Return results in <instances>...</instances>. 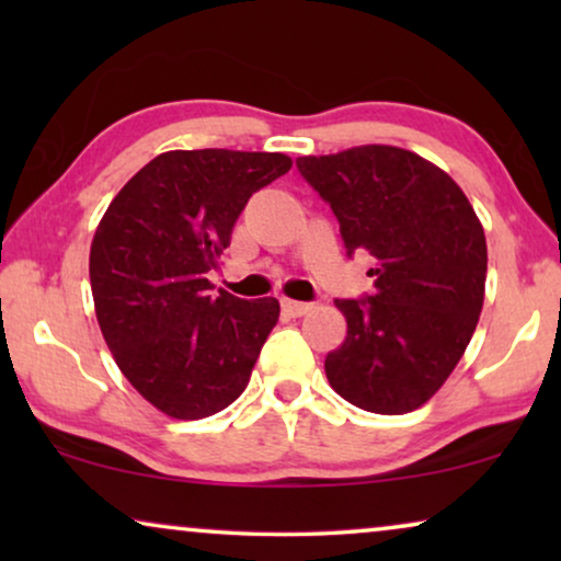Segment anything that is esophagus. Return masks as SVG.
<instances>
[{
    "instance_id": "1",
    "label": "esophagus",
    "mask_w": 561,
    "mask_h": 561,
    "mask_svg": "<svg viewBox=\"0 0 561 561\" xmlns=\"http://www.w3.org/2000/svg\"><path fill=\"white\" fill-rule=\"evenodd\" d=\"M283 306V313H288V317H304V313L311 311V304H304V301H290V298H283L280 301Z\"/></svg>"
}]
</instances>
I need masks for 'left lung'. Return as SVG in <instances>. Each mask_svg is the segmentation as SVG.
<instances>
[{"instance_id": "obj_1", "label": "left lung", "mask_w": 561, "mask_h": 561, "mask_svg": "<svg viewBox=\"0 0 561 561\" xmlns=\"http://www.w3.org/2000/svg\"><path fill=\"white\" fill-rule=\"evenodd\" d=\"M296 165L332 206L347 255L375 257V294L336 301L347 336L324 359L329 386L357 409L416 411L478 327L488 273L478 214L449 173L393 145L304 156Z\"/></svg>"}]
</instances>
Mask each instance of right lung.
Wrapping results in <instances>:
<instances>
[{"instance_id": "add662e5", "label": "right lung", "mask_w": 561, "mask_h": 561, "mask_svg": "<svg viewBox=\"0 0 561 561\" xmlns=\"http://www.w3.org/2000/svg\"><path fill=\"white\" fill-rule=\"evenodd\" d=\"M290 165L283 152H160L99 221L89 255L99 329L122 375L165 416L206 419L248 388L280 304L214 296L206 273L248 198Z\"/></svg>"}]
</instances>
